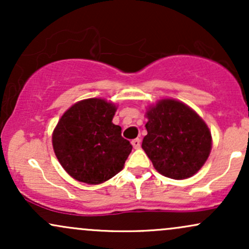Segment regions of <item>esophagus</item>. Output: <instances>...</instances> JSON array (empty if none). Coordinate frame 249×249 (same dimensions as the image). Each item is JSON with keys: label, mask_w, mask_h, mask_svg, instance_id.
<instances>
[{"label": "esophagus", "mask_w": 249, "mask_h": 249, "mask_svg": "<svg viewBox=\"0 0 249 249\" xmlns=\"http://www.w3.org/2000/svg\"><path fill=\"white\" fill-rule=\"evenodd\" d=\"M131 144H132V146L134 148H139V147H141L142 142H141V139H139V138H136V139H133L132 142H131Z\"/></svg>", "instance_id": "esophagus-1"}]
</instances>
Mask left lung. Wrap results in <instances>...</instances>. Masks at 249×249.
<instances>
[{"mask_svg":"<svg viewBox=\"0 0 249 249\" xmlns=\"http://www.w3.org/2000/svg\"><path fill=\"white\" fill-rule=\"evenodd\" d=\"M146 118L142 147L159 173L182 180L204 166L212 136L196 111L176 99H161L147 108Z\"/></svg>","mask_w":249,"mask_h":249,"instance_id":"obj_1","label":"left lung"}]
</instances>
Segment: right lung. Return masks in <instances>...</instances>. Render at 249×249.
<instances>
[{
	"instance_id": "1",
	"label": "right lung",
	"mask_w": 249,
	"mask_h": 249,
	"mask_svg": "<svg viewBox=\"0 0 249 249\" xmlns=\"http://www.w3.org/2000/svg\"><path fill=\"white\" fill-rule=\"evenodd\" d=\"M116 111L113 103L89 98L61 117L53 132V146L59 164L73 179L97 185L123 170L132 145L112 123Z\"/></svg>"
}]
</instances>
